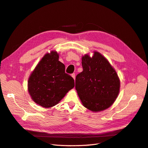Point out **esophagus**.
I'll list each match as a JSON object with an SVG mask.
<instances>
[{
  "mask_svg": "<svg viewBox=\"0 0 148 148\" xmlns=\"http://www.w3.org/2000/svg\"><path fill=\"white\" fill-rule=\"evenodd\" d=\"M72 78L74 79V80L75 79V73H72Z\"/></svg>",
  "mask_w": 148,
  "mask_h": 148,
  "instance_id": "1",
  "label": "esophagus"
}]
</instances>
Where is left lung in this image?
<instances>
[{
    "mask_svg": "<svg viewBox=\"0 0 148 148\" xmlns=\"http://www.w3.org/2000/svg\"><path fill=\"white\" fill-rule=\"evenodd\" d=\"M83 70L76 76L75 88L87 109L99 112L108 109L119 93L120 82L118 75L106 59L97 51L91 58H82Z\"/></svg>",
    "mask_w": 148,
    "mask_h": 148,
    "instance_id": "obj_1",
    "label": "left lung"
}]
</instances>
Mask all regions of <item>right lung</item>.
<instances>
[{
    "instance_id": "obj_1",
    "label": "right lung",
    "mask_w": 148,
    "mask_h": 148,
    "mask_svg": "<svg viewBox=\"0 0 148 148\" xmlns=\"http://www.w3.org/2000/svg\"><path fill=\"white\" fill-rule=\"evenodd\" d=\"M75 86L73 78L65 72L59 55L51 51L40 61L28 79V88L33 101L45 108L57 104Z\"/></svg>"
}]
</instances>
